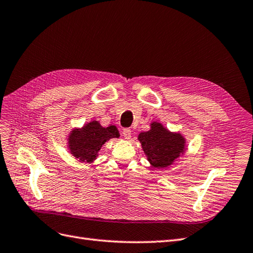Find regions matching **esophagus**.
Here are the masks:
<instances>
[{
  "label": "esophagus",
  "instance_id": "1",
  "mask_svg": "<svg viewBox=\"0 0 253 253\" xmlns=\"http://www.w3.org/2000/svg\"><path fill=\"white\" fill-rule=\"evenodd\" d=\"M123 135H124V138L126 140H129L131 138V129L129 128H124L123 129Z\"/></svg>",
  "mask_w": 253,
  "mask_h": 253
}]
</instances>
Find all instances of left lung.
Instances as JSON below:
<instances>
[{"instance_id":"1","label":"left lung","mask_w":253,"mask_h":253,"mask_svg":"<svg viewBox=\"0 0 253 253\" xmlns=\"http://www.w3.org/2000/svg\"><path fill=\"white\" fill-rule=\"evenodd\" d=\"M150 128L139 134V141L150 164L157 169H164L184 153L185 140L180 133L169 132L160 123H151Z\"/></svg>"}]
</instances>
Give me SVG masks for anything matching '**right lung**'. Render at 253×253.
Returning a JSON list of instances; mask_svg holds the SVG:
<instances>
[{
  "mask_svg": "<svg viewBox=\"0 0 253 253\" xmlns=\"http://www.w3.org/2000/svg\"><path fill=\"white\" fill-rule=\"evenodd\" d=\"M120 133L115 126L104 128L97 121H92L81 129H74L69 135L71 154L83 162L94 161L98 151L111 138H119Z\"/></svg>",
  "mask_w": 253,
  "mask_h": 253,
  "instance_id": "obj_1",
  "label": "right lung"
}]
</instances>
